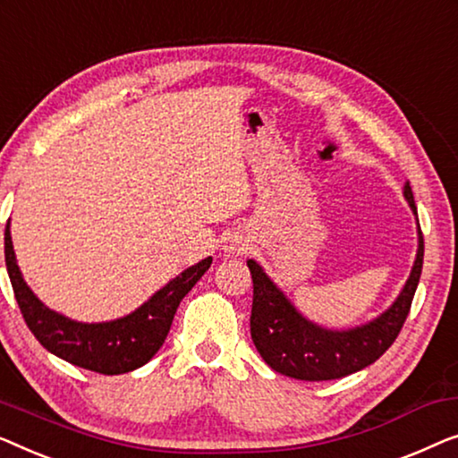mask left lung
I'll return each mask as SVG.
<instances>
[{
    "label": "left lung",
    "mask_w": 458,
    "mask_h": 458,
    "mask_svg": "<svg viewBox=\"0 0 458 458\" xmlns=\"http://www.w3.org/2000/svg\"><path fill=\"white\" fill-rule=\"evenodd\" d=\"M404 197L417 214L411 186H404ZM253 278V307H250V338L263 360L282 376L324 382L351 376L376 360L390 349L403 324L407 321L411 302L420 284L423 267V234L420 228L417 259L403 293L388 311L371 324L355 330L332 332L311 324L296 313L272 280L253 259L247 261Z\"/></svg>",
    "instance_id": "1"
}]
</instances>
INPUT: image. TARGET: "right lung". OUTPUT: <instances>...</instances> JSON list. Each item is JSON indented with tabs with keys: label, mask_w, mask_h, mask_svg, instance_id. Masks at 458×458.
Masks as SVG:
<instances>
[{
	"label": "right lung",
	"mask_w": 458,
	"mask_h": 458,
	"mask_svg": "<svg viewBox=\"0 0 458 458\" xmlns=\"http://www.w3.org/2000/svg\"><path fill=\"white\" fill-rule=\"evenodd\" d=\"M5 266L22 318L43 349L82 369L118 376L145 365L162 349L180 301L208 272L211 257L184 269L134 313L106 324H79L51 311L37 299L16 266L10 224L5 226Z\"/></svg>",
	"instance_id": "right-lung-1"
}]
</instances>
